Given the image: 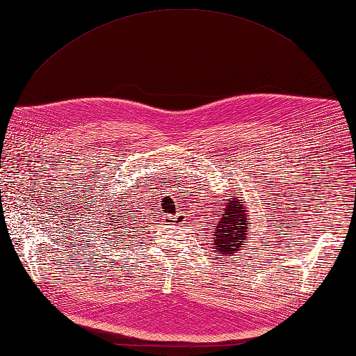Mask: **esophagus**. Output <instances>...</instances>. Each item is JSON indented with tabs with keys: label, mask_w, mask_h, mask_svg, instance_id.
<instances>
[{
	"label": "esophagus",
	"mask_w": 356,
	"mask_h": 356,
	"mask_svg": "<svg viewBox=\"0 0 356 356\" xmlns=\"http://www.w3.org/2000/svg\"><path fill=\"white\" fill-rule=\"evenodd\" d=\"M182 218H184V217H182V213H179L177 216H174L172 220H182Z\"/></svg>",
	"instance_id": "obj_1"
}]
</instances>
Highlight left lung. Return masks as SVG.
Masks as SVG:
<instances>
[{
  "label": "left lung",
  "instance_id": "8db88e82",
  "mask_svg": "<svg viewBox=\"0 0 356 356\" xmlns=\"http://www.w3.org/2000/svg\"><path fill=\"white\" fill-rule=\"evenodd\" d=\"M226 199L223 214L214 226V246L217 255H236L249 238V211L248 203L237 194H229Z\"/></svg>",
  "mask_w": 356,
  "mask_h": 356
}]
</instances>
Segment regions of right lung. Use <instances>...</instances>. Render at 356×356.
Masks as SVG:
<instances>
[{"mask_svg":"<svg viewBox=\"0 0 356 356\" xmlns=\"http://www.w3.org/2000/svg\"><path fill=\"white\" fill-rule=\"evenodd\" d=\"M108 209H111V211H107V217L108 218H111V228H113V226H115V229H124V226H118V225H122V222H125L127 220V218H124V216H120V211H118V209H113L111 208V203H108ZM119 207V205H118ZM111 213H115L117 217V220L115 221L114 219L112 218L113 216H111ZM115 234H118V232H115Z\"/></svg>","mask_w":356,"mask_h":356,"instance_id":"obj_1","label":"right lung"}]
</instances>
